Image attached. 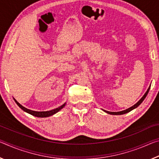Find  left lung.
<instances>
[{"instance_id": "8db88e82", "label": "left lung", "mask_w": 159, "mask_h": 159, "mask_svg": "<svg viewBox=\"0 0 159 159\" xmlns=\"http://www.w3.org/2000/svg\"><path fill=\"white\" fill-rule=\"evenodd\" d=\"M149 89H150V86L148 89V90H147V92L145 93V94L143 95V97L141 98V99L139 100V101L137 103H136L135 105H133V106H132V107H129V108H128V109H127V110H123V111H120V112H109V111H106V110H104V111L106 112V113H108V114L115 115H123V114H125V113H127V112H129L130 111H132V110H134V109H135L136 107H137L141 103L143 102V100L145 99L146 97H147L148 93V91H149Z\"/></svg>"}]
</instances>
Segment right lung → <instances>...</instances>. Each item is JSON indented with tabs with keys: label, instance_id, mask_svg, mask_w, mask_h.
<instances>
[{
	"label": "right lung",
	"instance_id": "obj_1",
	"mask_svg": "<svg viewBox=\"0 0 159 159\" xmlns=\"http://www.w3.org/2000/svg\"><path fill=\"white\" fill-rule=\"evenodd\" d=\"M14 100L16 101V104L18 105V106L21 108V109L23 110V111L26 112L27 113H29V114L35 116V117H49V116H52L53 115L56 114L57 112H58L59 111V110H61L63 107H64L65 105H66V103H64V105H62L61 106H60L59 107L56 108V109H54V110H49V111H42V112H38V111H33V110H29L27 109V108L25 107L22 106V105L20 104V103L17 101V100L15 99L14 98Z\"/></svg>",
	"mask_w": 159,
	"mask_h": 159
}]
</instances>
